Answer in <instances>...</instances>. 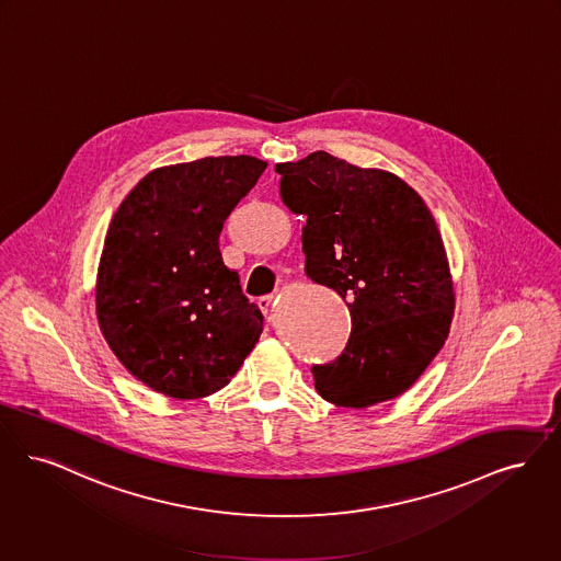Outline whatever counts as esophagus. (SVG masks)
Wrapping results in <instances>:
<instances>
[{"instance_id": "1", "label": "esophagus", "mask_w": 561, "mask_h": 561, "mask_svg": "<svg viewBox=\"0 0 561 561\" xmlns=\"http://www.w3.org/2000/svg\"><path fill=\"white\" fill-rule=\"evenodd\" d=\"M273 298H275L273 294H267V296H261V298H259V302H256V305H259V309L263 311V314H270Z\"/></svg>"}]
</instances>
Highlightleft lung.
Instances as JSON below:
<instances>
[{"instance_id":"obj_1","label":"left lung","mask_w":561,"mask_h":561,"mask_svg":"<svg viewBox=\"0 0 561 561\" xmlns=\"http://www.w3.org/2000/svg\"><path fill=\"white\" fill-rule=\"evenodd\" d=\"M275 171L282 202L307 219L305 273L351 311L342 355L311 369L317 392L351 409L397 399L443 348L455 309L447 252L426 202L401 178L323 150Z\"/></svg>"}]
</instances>
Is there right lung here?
<instances>
[{"label":"right lung","instance_id":"obj_1","mask_svg":"<svg viewBox=\"0 0 561 561\" xmlns=\"http://www.w3.org/2000/svg\"><path fill=\"white\" fill-rule=\"evenodd\" d=\"M265 169L254 157L154 169L114 213L95 284L98 323L116 359L164 397L221 390L263 332L238 271L225 267L219 236Z\"/></svg>","mask_w":561,"mask_h":561}]
</instances>
